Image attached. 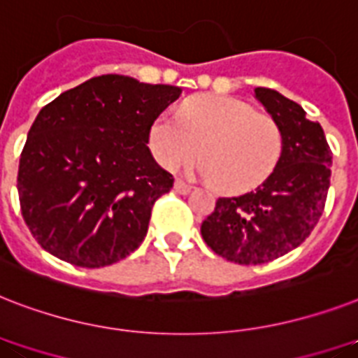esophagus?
I'll return each mask as SVG.
<instances>
[{
  "label": "esophagus",
  "mask_w": 358,
  "mask_h": 358,
  "mask_svg": "<svg viewBox=\"0 0 358 358\" xmlns=\"http://www.w3.org/2000/svg\"><path fill=\"white\" fill-rule=\"evenodd\" d=\"M191 189H193V185L185 184L184 180H180V178L174 180V191H176V193H180V194H187L189 191H191Z\"/></svg>",
  "instance_id": "obj_1"
}]
</instances>
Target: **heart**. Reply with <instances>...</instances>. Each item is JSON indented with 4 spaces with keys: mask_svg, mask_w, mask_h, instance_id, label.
<instances>
[{
    "mask_svg": "<svg viewBox=\"0 0 358 358\" xmlns=\"http://www.w3.org/2000/svg\"><path fill=\"white\" fill-rule=\"evenodd\" d=\"M149 145L162 167L176 171L204 158L200 171L228 193L257 187L274 173L283 152L280 124L235 97L204 95L182 106L178 117L162 113Z\"/></svg>",
    "mask_w": 358,
    "mask_h": 358,
    "instance_id": "heart-1",
    "label": "heart"
}]
</instances>
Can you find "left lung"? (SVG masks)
Segmentation results:
<instances>
[{"label":"left lung","instance_id":"left-lung-1","mask_svg":"<svg viewBox=\"0 0 358 358\" xmlns=\"http://www.w3.org/2000/svg\"><path fill=\"white\" fill-rule=\"evenodd\" d=\"M255 99L280 124V162L254 191L217 200L200 226L215 254L239 264L274 261L309 237L324 213L333 159L320 123L300 104L270 88H255Z\"/></svg>","mask_w":358,"mask_h":358}]
</instances>
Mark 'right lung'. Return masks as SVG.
<instances>
[{
	"label": "right lung",
	"instance_id": "1",
	"mask_svg": "<svg viewBox=\"0 0 358 358\" xmlns=\"http://www.w3.org/2000/svg\"><path fill=\"white\" fill-rule=\"evenodd\" d=\"M180 94L178 86L101 75L40 110L20 156L18 194L45 252L99 268L143 243L154 202L174 182L154 162L149 132Z\"/></svg>",
	"mask_w": 358,
	"mask_h": 358
}]
</instances>
